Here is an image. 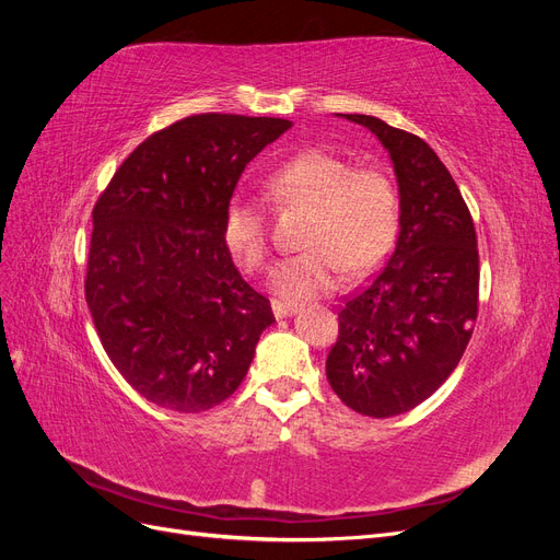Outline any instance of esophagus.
<instances>
[{
    "mask_svg": "<svg viewBox=\"0 0 560 560\" xmlns=\"http://www.w3.org/2000/svg\"><path fill=\"white\" fill-rule=\"evenodd\" d=\"M270 308H273V315H276V317H287V315H290V313L294 311V303L273 299V301H270Z\"/></svg>",
    "mask_w": 560,
    "mask_h": 560,
    "instance_id": "esophagus-1",
    "label": "esophagus"
}]
</instances>
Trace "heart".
<instances>
[{
	"label": "heart",
	"mask_w": 560,
	"mask_h": 560,
	"mask_svg": "<svg viewBox=\"0 0 560 560\" xmlns=\"http://www.w3.org/2000/svg\"><path fill=\"white\" fill-rule=\"evenodd\" d=\"M266 186L280 202L311 206L303 252L276 270V290L287 299H311L331 290L338 276H364L393 247L399 219L397 186L381 167H354L327 149H303L268 173ZM224 245L247 273L270 261L266 200L233 194L222 219Z\"/></svg>",
	"instance_id": "1"
}]
</instances>
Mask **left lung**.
I'll return each instance as SVG.
<instances>
[{"label": "left lung", "instance_id": "8db88e82", "mask_svg": "<svg viewBox=\"0 0 560 560\" xmlns=\"http://www.w3.org/2000/svg\"><path fill=\"white\" fill-rule=\"evenodd\" d=\"M389 151L399 182L397 245L369 284L343 296L327 378L352 411H411L460 362L479 315L477 231L455 179L418 135L346 114Z\"/></svg>", "mask_w": 560, "mask_h": 560}]
</instances>
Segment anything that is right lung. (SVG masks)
Here are the masks:
<instances>
[{"mask_svg": "<svg viewBox=\"0 0 560 560\" xmlns=\"http://www.w3.org/2000/svg\"><path fill=\"white\" fill-rule=\"evenodd\" d=\"M292 124L194 114L118 165L93 208L86 303L112 364L151 404L200 413L243 383L270 301L243 280L222 219L245 165Z\"/></svg>", "mask_w": 560, "mask_h": 560, "instance_id": "1", "label": "right lung"}]
</instances>
